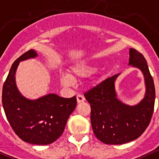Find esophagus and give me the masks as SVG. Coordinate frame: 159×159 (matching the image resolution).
<instances>
[{"mask_svg":"<svg viewBox=\"0 0 159 159\" xmlns=\"http://www.w3.org/2000/svg\"><path fill=\"white\" fill-rule=\"evenodd\" d=\"M76 99H77V102H78V103H81V102H84V101H85V98H84V97L82 96L81 94L77 95Z\"/></svg>","mask_w":159,"mask_h":159,"instance_id":"obj_1","label":"esophagus"}]
</instances>
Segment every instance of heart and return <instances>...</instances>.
I'll return each instance as SVG.
<instances>
[{
    "instance_id": "obj_1",
    "label": "heart",
    "mask_w": 159,
    "mask_h": 159,
    "mask_svg": "<svg viewBox=\"0 0 159 159\" xmlns=\"http://www.w3.org/2000/svg\"><path fill=\"white\" fill-rule=\"evenodd\" d=\"M96 69V66L92 62H80L75 65L70 69L69 72V77L72 79L86 77L93 72ZM68 75H61L60 77V82L62 85L67 86L70 84V80Z\"/></svg>"
}]
</instances>
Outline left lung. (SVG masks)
Masks as SVG:
<instances>
[{"label":"left lung","mask_w":159,"mask_h":159,"mask_svg":"<svg viewBox=\"0 0 159 159\" xmlns=\"http://www.w3.org/2000/svg\"><path fill=\"white\" fill-rule=\"evenodd\" d=\"M128 66L138 69L143 75L145 93L134 105L122 102L116 90L117 77L107 78L84 94L91 108L92 129L97 138L107 144H122L138 138L148 126L154 111L155 89L146 59L130 48Z\"/></svg>","instance_id":"8db88e82"}]
</instances>
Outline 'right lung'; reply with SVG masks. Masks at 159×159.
<instances>
[{"label":"right lung","instance_id":"right-lung-1","mask_svg":"<svg viewBox=\"0 0 159 159\" xmlns=\"http://www.w3.org/2000/svg\"><path fill=\"white\" fill-rule=\"evenodd\" d=\"M37 56V51L32 49L15 61L3 86L2 105L9 124L19 138L32 144L46 145L62 134L76 106V98L48 93L29 99L20 93L16 80L19 62Z\"/></svg>","mask_w":159,"mask_h":159}]
</instances>
